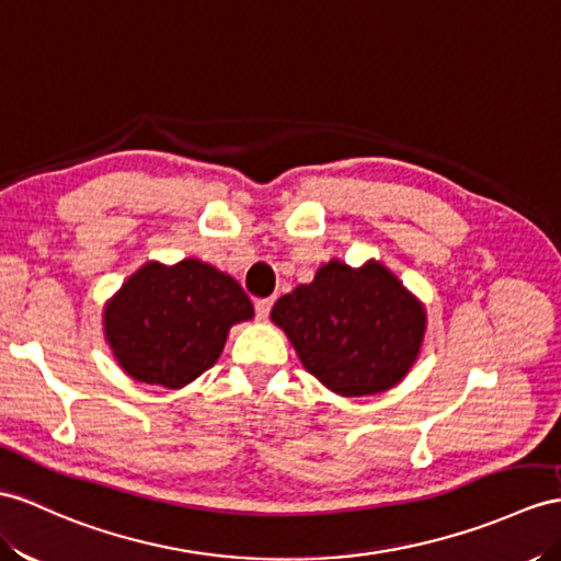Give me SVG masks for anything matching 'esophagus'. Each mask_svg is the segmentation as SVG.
<instances>
[{"instance_id": "1", "label": "esophagus", "mask_w": 561, "mask_h": 561, "mask_svg": "<svg viewBox=\"0 0 561 561\" xmlns=\"http://www.w3.org/2000/svg\"><path fill=\"white\" fill-rule=\"evenodd\" d=\"M271 307H273V299H256V302H254L256 319L259 321H266L268 313H271Z\"/></svg>"}]
</instances>
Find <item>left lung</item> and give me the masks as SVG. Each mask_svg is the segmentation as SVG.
<instances>
[{
	"label": "left lung",
	"mask_w": 561,
	"mask_h": 561,
	"mask_svg": "<svg viewBox=\"0 0 561 561\" xmlns=\"http://www.w3.org/2000/svg\"><path fill=\"white\" fill-rule=\"evenodd\" d=\"M271 321L307 371L345 398L398 386L426 333V309L380 262L352 268L331 259L273 305Z\"/></svg>",
	"instance_id": "1"
}]
</instances>
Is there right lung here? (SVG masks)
<instances>
[{
    "mask_svg": "<svg viewBox=\"0 0 561 561\" xmlns=\"http://www.w3.org/2000/svg\"><path fill=\"white\" fill-rule=\"evenodd\" d=\"M254 307L236 278L199 259L147 262L104 307V335L130 378L183 388L221 357L230 325Z\"/></svg>",
    "mask_w": 561,
    "mask_h": 561,
    "instance_id": "obj_1",
    "label": "right lung"
}]
</instances>
